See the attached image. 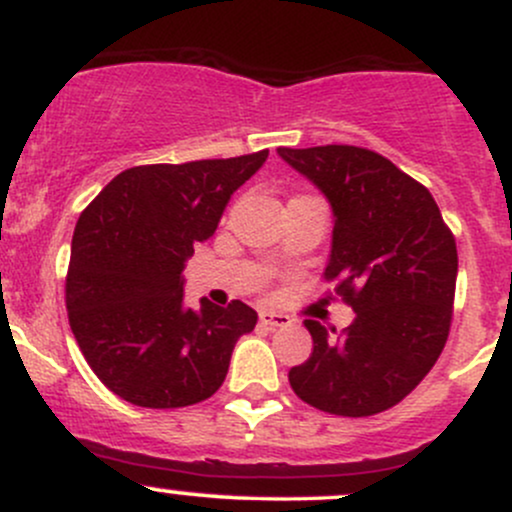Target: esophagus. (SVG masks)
<instances>
[{"label":"esophagus","instance_id":"1","mask_svg":"<svg viewBox=\"0 0 512 512\" xmlns=\"http://www.w3.org/2000/svg\"><path fill=\"white\" fill-rule=\"evenodd\" d=\"M260 322L264 327H289L291 317L284 313H276V310H260Z\"/></svg>","mask_w":512,"mask_h":512}]
</instances>
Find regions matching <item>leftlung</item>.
I'll return each instance as SVG.
<instances>
[{
	"label": "left lung",
	"mask_w": 512,
	"mask_h": 512,
	"mask_svg": "<svg viewBox=\"0 0 512 512\" xmlns=\"http://www.w3.org/2000/svg\"><path fill=\"white\" fill-rule=\"evenodd\" d=\"M334 211L325 279L354 308L342 334L305 320L313 354L289 370L310 407L373 416L426 378L450 334L457 245L436 199L385 156L361 146H279Z\"/></svg>",
	"instance_id": "8db88e82"
}]
</instances>
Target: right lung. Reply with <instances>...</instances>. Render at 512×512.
<instances>
[{
    "instance_id": "right-lung-1",
    "label": "right lung",
    "mask_w": 512,
    "mask_h": 512,
    "mask_svg": "<svg viewBox=\"0 0 512 512\" xmlns=\"http://www.w3.org/2000/svg\"><path fill=\"white\" fill-rule=\"evenodd\" d=\"M267 156L127 168L81 211L64 284L69 327L98 380L125 402H204L226 380L233 346L255 330L257 313L240 301L185 308L182 269Z\"/></svg>"
}]
</instances>
